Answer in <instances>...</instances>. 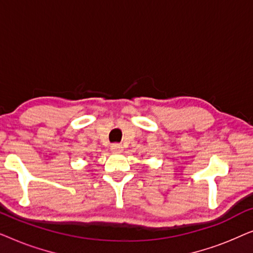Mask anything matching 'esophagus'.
<instances>
[{"instance_id": "1", "label": "esophagus", "mask_w": 253, "mask_h": 253, "mask_svg": "<svg viewBox=\"0 0 253 253\" xmlns=\"http://www.w3.org/2000/svg\"><path fill=\"white\" fill-rule=\"evenodd\" d=\"M110 148H112V151L114 152V153H122L123 152V146L121 144H113Z\"/></svg>"}]
</instances>
